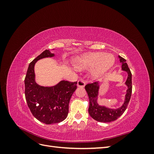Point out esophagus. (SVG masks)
Masks as SVG:
<instances>
[{"label": "esophagus", "mask_w": 154, "mask_h": 154, "mask_svg": "<svg viewBox=\"0 0 154 154\" xmlns=\"http://www.w3.org/2000/svg\"><path fill=\"white\" fill-rule=\"evenodd\" d=\"M77 85L78 87H84L85 85V82L83 80H80L78 81V83H77Z\"/></svg>", "instance_id": "obj_1"}]
</instances>
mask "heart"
Masks as SVG:
<instances>
[{
  "instance_id": "obj_1",
  "label": "heart",
  "mask_w": 154,
  "mask_h": 154,
  "mask_svg": "<svg viewBox=\"0 0 154 154\" xmlns=\"http://www.w3.org/2000/svg\"><path fill=\"white\" fill-rule=\"evenodd\" d=\"M115 58L113 55L105 53H90L78 58L76 66L79 69H91L94 68L92 76L98 78L103 75L113 66Z\"/></svg>"
}]
</instances>
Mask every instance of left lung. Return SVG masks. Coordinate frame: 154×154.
<instances>
[{
	"label": "left lung",
	"instance_id": "8db88e82",
	"mask_svg": "<svg viewBox=\"0 0 154 154\" xmlns=\"http://www.w3.org/2000/svg\"><path fill=\"white\" fill-rule=\"evenodd\" d=\"M120 62L122 63V70L128 73V78L126 81V85L128 87L127 94L125 96V100L123 105L117 109H110L105 106H100L97 103V97L98 96L99 83L94 82L91 83H88L85 88L87 92L89 98V107L88 113L91 117L99 122L108 123L114 122L122 116L125 110L127 109L128 104L132 95V73L126 63V60L119 56Z\"/></svg>",
	"mask_w": 154,
	"mask_h": 154
}]
</instances>
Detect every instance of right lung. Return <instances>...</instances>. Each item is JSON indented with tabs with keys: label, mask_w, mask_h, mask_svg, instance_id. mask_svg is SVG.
I'll list each match as a JSON object with an SVG mask.
<instances>
[{
	"label": "right lung",
	"mask_w": 154,
	"mask_h": 154,
	"mask_svg": "<svg viewBox=\"0 0 154 154\" xmlns=\"http://www.w3.org/2000/svg\"><path fill=\"white\" fill-rule=\"evenodd\" d=\"M53 56L49 50L38 55L29 63L24 80L27 106L35 118L47 125L60 123L67 118L70 99L77 88V82L63 80L51 87L40 86L35 82V63L40 59Z\"/></svg>",
	"instance_id": "1"
}]
</instances>
